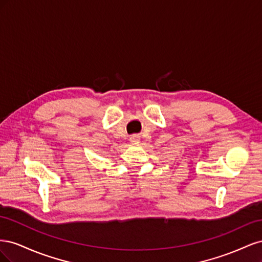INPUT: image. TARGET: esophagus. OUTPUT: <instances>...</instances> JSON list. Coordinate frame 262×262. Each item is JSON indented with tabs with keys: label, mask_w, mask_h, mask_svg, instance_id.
Listing matches in <instances>:
<instances>
[{
	"label": "esophagus",
	"mask_w": 262,
	"mask_h": 262,
	"mask_svg": "<svg viewBox=\"0 0 262 262\" xmlns=\"http://www.w3.org/2000/svg\"><path fill=\"white\" fill-rule=\"evenodd\" d=\"M130 142L132 144H138L140 142V137L137 136V134H134V136L130 137Z\"/></svg>",
	"instance_id": "34e87169"
}]
</instances>
